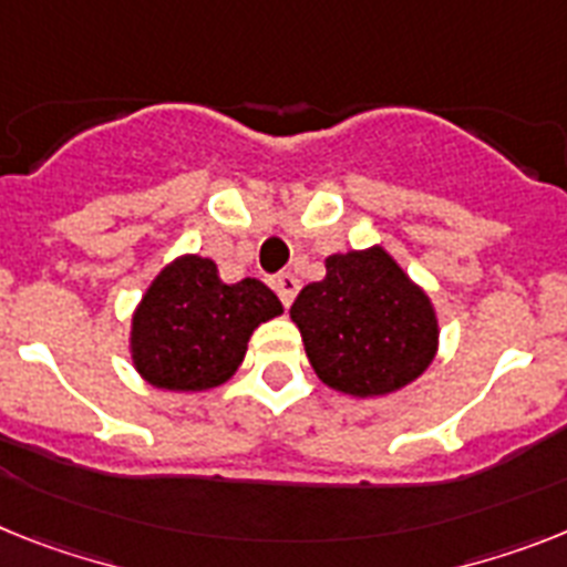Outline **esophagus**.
<instances>
[{
	"label": "esophagus",
	"mask_w": 567,
	"mask_h": 567,
	"mask_svg": "<svg viewBox=\"0 0 567 567\" xmlns=\"http://www.w3.org/2000/svg\"><path fill=\"white\" fill-rule=\"evenodd\" d=\"M274 288H276V293H279V299H282V306L288 308L299 291V279L293 274H279V276H274Z\"/></svg>",
	"instance_id": "obj_1"
}]
</instances>
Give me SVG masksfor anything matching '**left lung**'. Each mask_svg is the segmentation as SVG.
I'll list each match as a JSON object with an SVG mask.
<instances>
[{"label":"left lung","instance_id":"obj_1","mask_svg":"<svg viewBox=\"0 0 567 567\" xmlns=\"http://www.w3.org/2000/svg\"><path fill=\"white\" fill-rule=\"evenodd\" d=\"M308 363L334 392L386 398L415 383L441 342L430 293L386 247L331 254L291 306Z\"/></svg>","mask_w":567,"mask_h":567}]
</instances>
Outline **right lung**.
<instances>
[{
	"instance_id": "right-lung-1",
	"label": "right lung",
	"mask_w": 567,
	"mask_h": 567,
	"mask_svg": "<svg viewBox=\"0 0 567 567\" xmlns=\"http://www.w3.org/2000/svg\"><path fill=\"white\" fill-rule=\"evenodd\" d=\"M282 311L259 279L227 285L216 261L184 254L161 268L132 311V365L164 392H207L236 374L256 328Z\"/></svg>"
}]
</instances>
